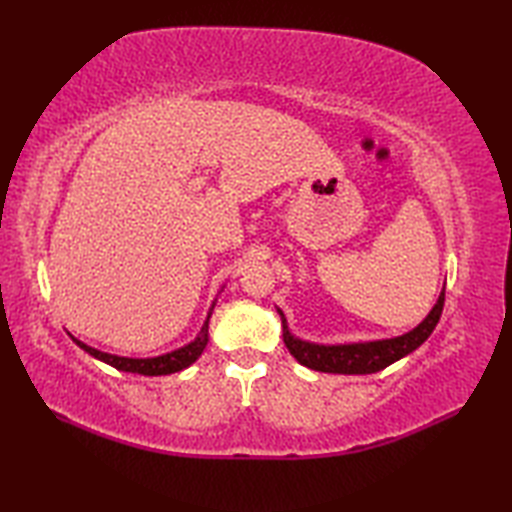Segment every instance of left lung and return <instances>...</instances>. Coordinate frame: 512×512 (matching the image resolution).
<instances>
[{"label":"left lung","instance_id":"1","mask_svg":"<svg viewBox=\"0 0 512 512\" xmlns=\"http://www.w3.org/2000/svg\"><path fill=\"white\" fill-rule=\"evenodd\" d=\"M444 308V288L436 301V306L424 317L422 323L409 330L402 336L394 339H380V341H358V343H339V345H323V343H310L295 336L288 328V321L284 312H279L281 328H284V343L288 352L297 358L301 365H306L314 372L325 374H374L380 369L389 367L391 363L400 361L407 354L429 339L431 332L436 330L440 321V314Z\"/></svg>","mask_w":512,"mask_h":512}]
</instances>
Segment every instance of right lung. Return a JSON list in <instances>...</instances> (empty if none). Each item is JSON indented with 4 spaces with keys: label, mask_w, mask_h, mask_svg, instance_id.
<instances>
[{
    "label": "right lung",
    "mask_w": 512,
    "mask_h": 512,
    "mask_svg": "<svg viewBox=\"0 0 512 512\" xmlns=\"http://www.w3.org/2000/svg\"><path fill=\"white\" fill-rule=\"evenodd\" d=\"M215 308V301L213 306L209 308V314H206V321L202 325V330L198 332V336L187 345L178 347V350L167 352V354H160V356H151V358H129V356H116V354H107L96 350V347L85 345L83 341L74 339L72 341L81 347V350L88 352L90 356L99 358V361L112 365L116 369H121V372H132V374H143V376H167V374H176L180 369H187L189 365H193L198 361L200 354L204 352L206 343H209V321H211V314Z\"/></svg>",
    "instance_id": "1"
}]
</instances>
